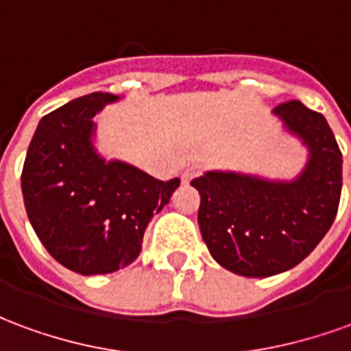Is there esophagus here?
I'll return each mask as SVG.
<instances>
[{
	"mask_svg": "<svg viewBox=\"0 0 351 351\" xmlns=\"http://www.w3.org/2000/svg\"><path fill=\"white\" fill-rule=\"evenodd\" d=\"M201 173H203V169H201V165H190V167L186 169L182 173V182H190V180H193V178H197V176H201Z\"/></svg>",
	"mask_w": 351,
	"mask_h": 351,
	"instance_id": "34e87169",
	"label": "esophagus"
}]
</instances>
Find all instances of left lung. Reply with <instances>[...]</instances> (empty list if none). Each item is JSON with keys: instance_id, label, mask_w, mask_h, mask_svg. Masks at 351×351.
I'll return each mask as SVG.
<instances>
[{"instance_id": "obj_1", "label": "left lung", "mask_w": 351, "mask_h": 351, "mask_svg": "<svg viewBox=\"0 0 351 351\" xmlns=\"http://www.w3.org/2000/svg\"><path fill=\"white\" fill-rule=\"evenodd\" d=\"M308 146L293 182L210 171L191 180L201 195L199 228L213 258L228 271L265 278L299 265L335 221L342 191V152L329 123L301 101L274 108Z\"/></svg>"}]
</instances>
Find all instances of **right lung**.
Here are the masks:
<instances>
[{
	"label": "right lung",
	"instance_id": "right-lung-1",
	"mask_svg": "<svg viewBox=\"0 0 351 351\" xmlns=\"http://www.w3.org/2000/svg\"><path fill=\"white\" fill-rule=\"evenodd\" d=\"M118 97L93 92L43 116L22 169L27 218L58 263L90 276L133 263L180 180H158L92 146V118Z\"/></svg>",
	"mask_w": 351,
	"mask_h": 351
}]
</instances>
